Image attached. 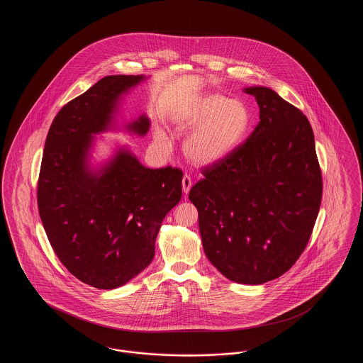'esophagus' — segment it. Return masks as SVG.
<instances>
[{
	"label": "esophagus",
	"instance_id": "1",
	"mask_svg": "<svg viewBox=\"0 0 363 363\" xmlns=\"http://www.w3.org/2000/svg\"><path fill=\"white\" fill-rule=\"evenodd\" d=\"M191 185H193V182H191V178H190L189 175H184V178H182V190H184L185 194L189 193Z\"/></svg>",
	"mask_w": 363,
	"mask_h": 363
}]
</instances>
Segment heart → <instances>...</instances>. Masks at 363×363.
Here are the masks:
<instances>
[{
	"instance_id": "heart-1",
	"label": "heart",
	"mask_w": 363,
	"mask_h": 363,
	"mask_svg": "<svg viewBox=\"0 0 363 363\" xmlns=\"http://www.w3.org/2000/svg\"><path fill=\"white\" fill-rule=\"evenodd\" d=\"M174 121L178 130L194 128L185 140V154L196 164L209 166L225 160L241 147L249 133L252 116L242 101L207 94L182 106ZM155 141L162 148L169 147L162 130L156 132Z\"/></svg>"
}]
</instances>
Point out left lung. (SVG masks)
Instances as JSON below:
<instances>
[{
    "instance_id": "left-lung-1",
    "label": "left lung",
    "mask_w": 363,
    "mask_h": 363,
    "mask_svg": "<svg viewBox=\"0 0 363 363\" xmlns=\"http://www.w3.org/2000/svg\"><path fill=\"white\" fill-rule=\"evenodd\" d=\"M259 122L241 147L207 166L189 191L208 259L223 277L262 284L305 250L323 196L311 122L267 86L243 89Z\"/></svg>"
}]
</instances>
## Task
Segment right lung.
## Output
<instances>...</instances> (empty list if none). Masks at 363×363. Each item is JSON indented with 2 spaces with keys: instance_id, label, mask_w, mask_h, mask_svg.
Returning a JSON list of instances; mask_svg holds the SVG:
<instances>
[{
  "instance_id": "1",
  "label": "right lung",
  "mask_w": 363,
  "mask_h": 363,
  "mask_svg": "<svg viewBox=\"0 0 363 363\" xmlns=\"http://www.w3.org/2000/svg\"><path fill=\"white\" fill-rule=\"evenodd\" d=\"M144 76H106L65 104L49 129L38 179L39 216L54 253L80 281L113 290L150 265L164 216L181 200L184 174L148 169L121 147L89 166L94 135L114 120L121 95ZM144 136L150 120L125 126Z\"/></svg>"
}]
</instances>
